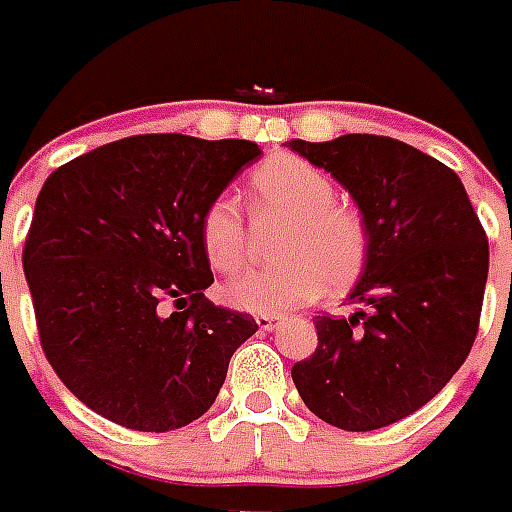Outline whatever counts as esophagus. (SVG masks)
Returning <instances> with one entry per match:
<instances>
[{"label":"esophagus","mask_w":512,"mask_h":512,"mask_svg":"<svg viewBox=\"0 0 512 512\" xmlns=\"http://www.w3.org/2000/svg\"><path fill=\"white\" fill-rule=\"evenodd\" d=\"M281 324V316H273V313H263V316H257V327L263 329V332H273V329Z\"/></svg>","instance_id":"obj_1"}]
</instances>
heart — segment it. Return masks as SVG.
I'll list each match as a JSON object with an SVG mask.
<instances>
[{"label": "heart", "instance_id": "heart-1", "mask_svg": "<svg viewBox=\"0 0 512 512\" xmlns=\"http://www.w3.org/2000/svg\"><path fill=\"white\" fill-rule=\"evenodd\" d=\"M249 204L257 220H284L276 236L279 265L249 271L225 287L228 303L252 313H276L348 287L366 260V228L356 209L335 201V185L300 156L276 154L249 175ZM201 249L220 273L247 263L252 239L233 196L220 193L199 220Z\"/></svg>", "mask_w": 512, "mask_h": 512}]
</instances>
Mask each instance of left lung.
Wrapping results in <instances>:
<instances>
[{"mask_svg":"<svg viewBox=\"0 0 512 512\" xmlns=\"http://www.w3.org/2000/svg\"><path fill=\"white\" fill-rule=\"evenodd\" d=\"M353 196L366 260L348 319L316 316L319 345L292 366L316 417L377 430L425 406L465 364L481 319L489 241L465 185L446 164L401 140L342 135L289 140Z\"/></svg>","mask_w":512,"mask_h":512,"instance_id":"1","label":"left lung"}]
</instances>
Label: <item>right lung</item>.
Instances as JSON below:
<instances>
[{
	"instance_id": "right-lung-1",
	"label": "right lung",
	"mask_w": 512,
	"mask_h": 512,
	"mask_svg": "<svg viewBox=\"0 0 512 512\" xmlns=\"http://www.w3.org/2000/svg\"><path fill=\"white\" fill-rule=\"evenodd\" d=\"M260 154L252 140L132 135L44 180L23 271L44 356L92 412L167 433L215 404L257 324L204 297L199 220Z\"/></svg>"
}]
</instances>
